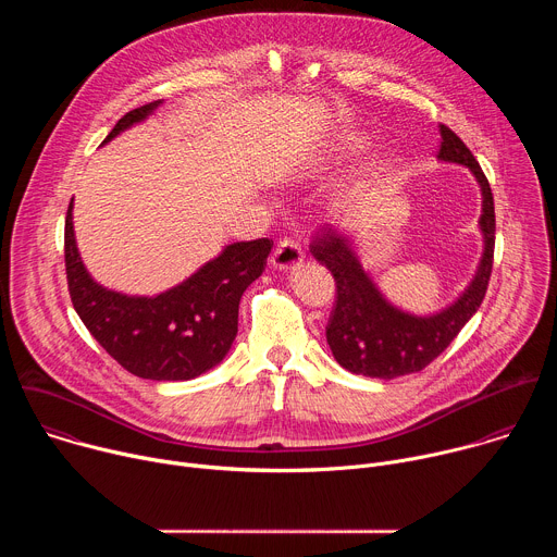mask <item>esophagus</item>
I'll use <instances>...</instances> for the list:
<instances>
[{
    "label": "esophagus",
    "mask_w": 557,
    "mask_h": 557,
    "mask_svg": "<svg viewBox=\"0 0 557 557\" xmlns=\"http://www.w3.org/2000/svg\"><path fill=\"white\" fill-rule=\"evenodd\" d=\"M304 262V251L293 240H280L273 249L271 264L275 271H295Z\"/></svg>",
    "instance_id": "esophagus-1"
}]
</instances>
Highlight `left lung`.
I'll return each mask as SVG.
<instances>
[{
  "label": "left lung",
  "mask_w": 557,
  "mask_h": 557,
  "mask_svg": "<svg viewBox=\"0 0 557 557\" xmlns=\"http://www.w3.org/2000/svg\"><path fill=\"white\" fill-rule=\"evenodd\" d=\"M438 161L467 168L483 194L479 220L483 256L467 288L438 312L414 314L394 306L361 267L355 240L348 235L324 233L312 243L310 253L324 264L337 284V301L331 312L326 339L333 357L352 374L372 379H396L430 366L481 308L494 267L496 213L492 187L467 145L441 125Z\"/></svg>",
  "instance_id": "left-lung-1"
}]
</instances>
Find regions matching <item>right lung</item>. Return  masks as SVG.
Wrapping results in <instances>:
<instances>
[{
    "instance_id": "obj_1",
    "label": "right lung",
    "mask_w": 557,
    "mask_h": 557,
    "mask_svg": "<svg viewBox=\"0 0 557 557\" xmlns=\"http://www.w3.org/2000/svg\"><path fill=\"white\" fill-rule=\"evenodd\" d=\"M161 103L127 112L103 145L143 123ZM271 247L267 237L233 243L165 293L125 295L88 273L74 240L72 200L65 215V275L76 314L112 359L151 381H189L226 357L237 335L243 293L262 275Z\"/></svg>"
}]
</instances>
